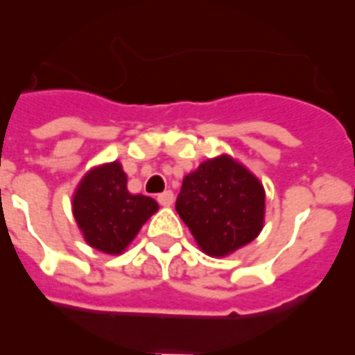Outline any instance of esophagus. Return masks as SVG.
I'll return each mask as SVG.
<instances>
[{
	"label": "esophagus",
	"mask_w": 355,
	"mask_h": 355,
	"mask_svg": "<svg viewBox=\"0 0 355 355\" xmlns=\"http://www.w3.org/2000/svg\"><path fill=\"white\" fill-rule=\"evenodd\" d=\"M173 200H175V196H173L171 190H165V192L157 196V201H159V205H163V207H169V205H173Z\"/></svg>",
	"instance_id": "esophagus-1"
}]
</instances>
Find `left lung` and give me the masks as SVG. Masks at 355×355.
Returning a JSON list of instances; mask_svg holds the SVG:
<instances>
[{
    "label": "left lung",
    "mask_w": 355,
    "mask_h": 355,
    "mask_svg": "<svg viewBox=\"0 0 355 355\" xmlns=\"http://www.w3.org/2000/svg\"><path fill=\"white\" fill-rule=\"evenodd\" d=\"M264 200L251 171L230 155H218L186 175L175 207L203 253L226 257L261 234Z\"/></svg>",
    "instance_id": "8db88e82"
}]
</instances>
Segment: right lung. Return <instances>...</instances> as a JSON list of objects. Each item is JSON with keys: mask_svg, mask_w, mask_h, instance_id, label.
Listing matches in <instances>:
<instances>
[{"mask_svg": "<svg viewBox=\"0 0 355 355\" xmlns=\"http://www.w3.org/2000/svg\"><path fill=\"white\" fill-rule=\"evenodd\" d=\"M73 218L89 245L102 253H123L142 224L159 209L157 201L127 190L117 162L94 167L73 193Z\"/></svg>", "mask_w": 355, "mask_h": 355, "instance_id": "1", "label": "right lung"}]
</instances>
